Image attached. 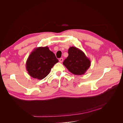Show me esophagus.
I'll use <instances>...</instances> for the list:
<instances>
[{
  "label": "esophagus",
  "instance_id": "34e87169",
  "mask_svg": "<svg viewBox=\"0 0 123 123\" xmlns=\"http://www.w3.org/2000/svg\"><path fill=\"white\" fill-rule=\"evenodd\" d=\"M59 62H63V58H59Z\"/></svg>",
  "mask_w": 123,
  "mask_h": 123
}]
</instances>
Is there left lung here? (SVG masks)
Returning a JSON list of instances; mask_svg holds the SVG:
<instances>
[{
    "mask_svg": "<svg viewBox=\"0 0 123 123\" xmlns=\"http://www.w3.org/2000/svg\"><path fill=\"white\" fill-rule=\"evenodd\" d=\"M68 54L63 64L70 72L75 75H82L90 67V61L80 49L71 47L68 50Z\"/></svg>",
    "mask_w": 123,
    "mask_h": 123,
    "instance_id": "obj_1",
    "label": "left lung"
}]
</instances>
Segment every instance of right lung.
<instances>
[{
    "instance_id": "right-lung-1",
    "label": "right lung",
    "mask_w": 123,
    "mask_h": 123,
    "mask_svg": "<svg viewBox=\"0 0 123 123\" xmlns=\"http://www.w3.org/2000/svg\"><path fill=\"white\" fill-rule=\"evenodd\" d=\"M58 62L54 53L48 47H38L29 55L26 69L31 77L42 80L49 74L51 68Z\"/></svg>"
}]
</instances>
